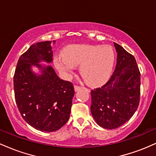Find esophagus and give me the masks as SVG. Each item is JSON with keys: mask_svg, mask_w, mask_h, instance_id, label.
Listing matches in <instances>:
<instances>
[{"mask_svg": "<svg viewBox=\"0 0 156 156\" xmlns=\"http://www.w3.org/2000/svg\"><path fill=\"white\" fill-rule=\"evenodd\" d=\"M74 89H75V91H76V92H78V91H79L80 89H82V87H78V86H74Z\"/></svg>", "mask_w": 156, "mask_h": 156, "instance_id": "1", "label": "esophagus"}]
</instances>
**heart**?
Listing matches in <instances>:
<instances>
[{
  "label": "heart",
  "mask_w": 156,
  "mask_h": 156,
  "mask_svg": "<svg viewBox=\"0 0 156 156\" xmlns=\"http://www.w3.org/2000/svg\"><path fill=\"white\" fill-rule=\"evenodd\" d=\"M115 55L108 45L71 44L54 57L57 70L64 78H69L80 64V73L87 83L98 86L110 78L114 69Z\"/></svg>",
  "instance_id": "1"
}]
</instances>
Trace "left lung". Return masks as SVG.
<instances>
[{"instance_id":"obj_1","label":"left lung","mask_w":156,"mask_h":156,"mask_svg":"<svg viewBox=\"0 0 156 156\" xmlns=\"http://www.w3.org/2000/svg\"><path fill=\"white\" fill-rule=\"evenodd\" d=\"M117 66L104 86L91 91V113L97 124L115 129L128 122L136 112L140 97V72L133 55L114 43Z\"/></svg>"}]
</instances>
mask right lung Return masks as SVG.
Here are the masks:
<instances>
[{"label":"right lung","mask_w":156,"mask_h":156,"mask_svg":"<svg viewBox=\"0 0 156 156\" xmlns=\"http://www.w3.org/2000/svg\"><path fill=\"white\" fill-rule=\"evenodd\" d=\"M55 41L33 44L20 57L14 76L15 101L24 120L35 129H60L70 115L75 91L72 83L60 79L51 65L52 44ZM38 69L36 73L32 69Z\"/></svg>","instance_id":"right-lung-1"}]
</instances>
